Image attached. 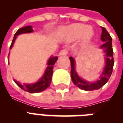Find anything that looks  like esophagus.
<instances>
[{
  "label": "esophagus",
  "mask_w": 123,
  "mask_h": 123,
  "mask_svg": "<svg viewBox=\"0 0 123 123\" xmlns=\"http://www.w3.org/2000/svg\"><path fill=\"white\" fill-rule=\"evenodd\" d=\"M67 53H68V52L66 49H62L59 53V56H65V55H67Z\"/></svg>",
  "instance_id": "esophagus-1"
}]
</instances>
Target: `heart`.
<instances>
[{"mask_svg": "<svg viewBox=\"0 0 123 123\" xmlns=\"http://www.w3.org/2000/svg\"><path fill=\"white\" fill-rule=\"evenodd\" d=\"M62 32L67 41H74L80 37L79 43L82 47L89 45L95 36V31L92 26L81 24L68 25L63 29Z\"/></svg>", "mask_w": 123, "mask_h": 123, "instance_id": "b5f03b06", "label": "heart"}]
</instances>
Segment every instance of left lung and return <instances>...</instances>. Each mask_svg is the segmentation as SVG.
Listing matches in <instances>:
<instances>
[{
	"label": "left lung",
	"mask_w": 123,
	"mask_h": 123,
	"mask_svg": "<svg viewBox=\"0 0 123 123\" xmlns=\"http://www.w3.org/2000/svg\"><path fill=\"white\" fill-rule=\"evenodd\" d=\"M101 28L102 30L101 40L104 42V43L100 46V48L103 49V53L105 54V67L103 70V72H101L100 76L98 80L94 82H89L80 78L76 70V61L74 59L72 56L69 57L71 63L70 74L72 82L75 86H76L78 88H80L83 90L92 91L99 89L107 82L112 74L114 64L112 38L108 31L106 30L105 28L103 27H101Z\"/></svg>",
	"instance_id": "obj_1"
}]
</instances>
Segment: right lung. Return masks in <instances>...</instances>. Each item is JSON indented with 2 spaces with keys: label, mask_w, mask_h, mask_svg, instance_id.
I'll list each match as a JSON object with an SVG mask.
<instances>
[{
  "label": "right lung",
  "mask_w": 123,
  "mask_h": 123,
  "mask_svg": "<svg viewBox=\"0 0 123 123\" xmlns=\"http://www.w3.org/2000/svg\"><path fill=\"white\" fill-rule=\"evenodd\" d=\"M33 31V30L32 29L31 25H28L25 26L24 28H22L19 29L14 34L13 40L12 41V44L10 45V49L12 48L14 45L15 41L17 38L18 35L22 34V33H29ZM58 59L57 56H51L48 59V61L47 63V67L46 68L45 71L44 72L43 76L41 77L39 80L37 82L32 84H22L19 82H17L16 80H14V82L20 87L22 90L28 92L30 93H38L41 92L42 91L45 90L47 88H49L51 82V79H52V75H53V66L55 63Z\"/></svg>",
  "instance_id": "add662e5"
}]
</instances>
